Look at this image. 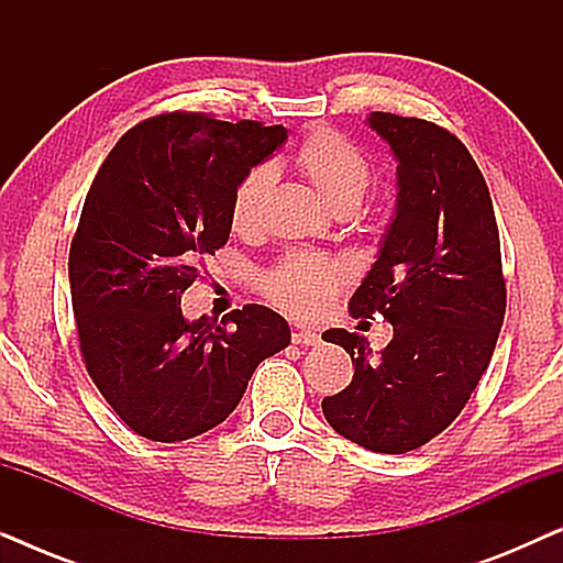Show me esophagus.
I'll return each mask as SVG.
<instances>
[{
	"label": "esophagus",
	"mask_w": 563,
	"mask_h": 563,
	"mask_svg": "<svg viewBox=\"0 0 563 563\" xmlns=\"http://www.w3.org/2000/svg\"><path fill=\"white\" fill-rule=\"evenodd\" d=\"M291 341L297 345H318L320 343V333H314L310 328H297L295 333H291Z\"/></svg>",
	"instance_id": "34e87169"
}]
</instances>
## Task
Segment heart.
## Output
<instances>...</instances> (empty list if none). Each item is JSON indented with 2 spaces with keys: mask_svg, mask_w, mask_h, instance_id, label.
<instances>
[{
  "mask_svg": "<svg viewBox=\"0 0 563 563\" xmlns=\"http://www.w3.org/2000/svg\"><path fill=\"white\" fill-rule=\"evenodd\" d=\"M295 164L302 172L318 195L333 207H358L368 187V158L358 145L345 141L343 135L320 130L299 145ZM274 168L261 164L251 168L235 184L230 197V225L235 233L249 235L258 228L264 202L272 191ZM343 268L338 261L320 256V253H289L264 276L261 287L266 297L284 312L295 318H318L333 302Z\"/></svg>",
  "mask_w": 563,
  "mask_h": 563,
  "instance_id": "1",
  "label": "heart"
}]
</instances>
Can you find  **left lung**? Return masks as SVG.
Returning <instances> with one entry per match:
<instances>
[{"mask_svg": "<svg viewBox=\"0 0 563 563\" xmlns=\"http://www.w3.org/2000/svg\"><path fill=\"white\" fill-rule=\"evenodd\" d=\"M366 122L397 161V207L349 312H379L395 335L379 353L343 328L322 335L356 366L322 415L368 451L407 453L464 410L495 353L507 291L495 207L466 145L428 120L372 112Z\"/></svg>", "mask_w": 563, "mask_h": 563, "instance_id": "left-lung-1", "label": "left lung"}]
</instances>
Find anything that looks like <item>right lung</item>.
Masks as SVG:
<instances>
[{"instance_id":"obj_1","label":"right lung","mask_w":563,"mask_h":563,"mask_svg":"<svg viewBox=\"0 0 563 563\" xmlns=\"http://www.w3.org/2000/svg\"><path fill=\"white\" fill-rule=\"evenodd\" d=\"M287 128L158 114L104 158L68 253L87 372L130 430L176 443L220 426L261 361L287 349V320L261 305L187 320L181 295L230 235V197Z\"/></svg>"}]
</instances>
